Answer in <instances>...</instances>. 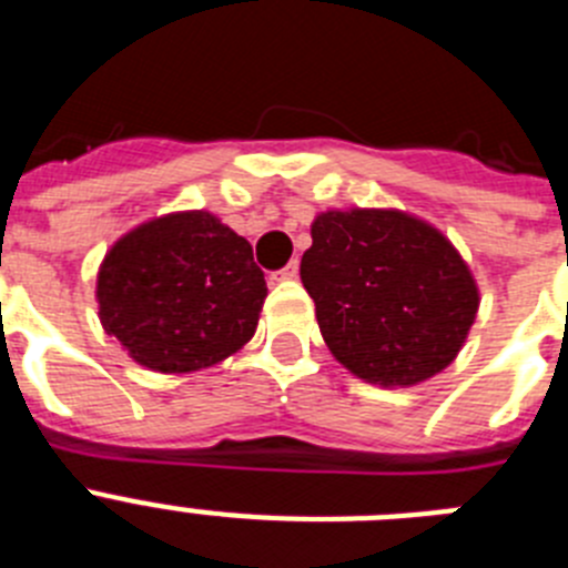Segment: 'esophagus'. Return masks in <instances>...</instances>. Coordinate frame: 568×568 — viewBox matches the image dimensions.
<instances>
[{
    "label": "esophagus",
    "mask_w": 568,
    "mask_h": 568,
    "mask_svg": "<svg viewBox=\"0 0 568 568\" xmlns=\"http://www.w3.org/2000/svg\"><path fill=\"white\" fill-rule=\"evenodd\" d=\"M278 278H281V281L298 278V258H293V261H290V264H287V267L278 270Z\"/></svg>",
    "instance_id": "34e87169"
}]
</instances>
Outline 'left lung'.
Masks as SVG:
<instances>
[{
  "label": "left lung",
  "mask_w": 568,
  "mask_h": 568,
  "mask_svg": "<svg viewBox=\"0 0 568 568\" xmlns=\"http://www.w3.org/2000/svg\"><path fill=\"white\" fill-rule=\"evenodd\" d=\"M301 281L329 353L381 386L418 384L453 364L478 313L458 250L395 210L318 215Z\"/></svg>",
  "instance_id": "8db88e82"
}]
</instances>
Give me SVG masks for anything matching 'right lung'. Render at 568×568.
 Returning a JSON list of instances; mask_svg holds the SVG:
<instances>
[{
    "label": "right lung",
    "instance_id": "1",
    "mask_svg": "<svg viewBox=\"0 0 568 568\" xmlns=\"http://www.w3.org/2000/svg\"><path fill=\"white\" fill-rule=\"evenodd\" d=\"M108 335L155 373H193L247 344L267 281L253 247L215 215L175 213L135 227L99 270Z\"/></svg>",
    "mask_w": 568,
    "mask_h": 568
}]
</instances>
